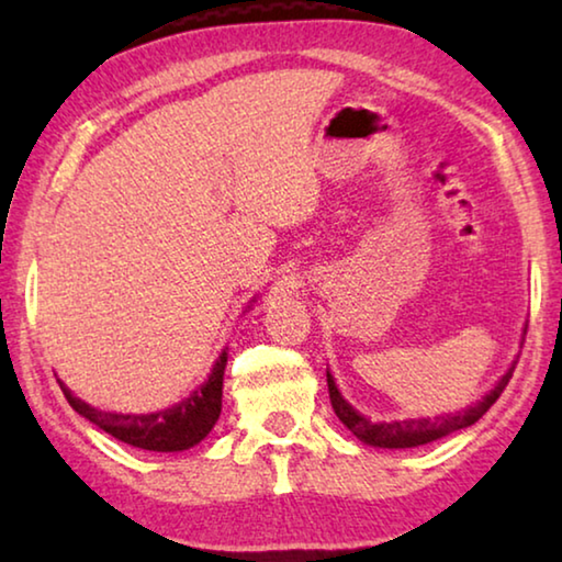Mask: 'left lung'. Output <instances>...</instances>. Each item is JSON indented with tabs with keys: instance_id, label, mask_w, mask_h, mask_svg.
Returning <instances> with one entry per match:
<instances>
[{
	"instance_id": "1",
	"label": "left lung",
	"mask_w": 562,
	"mask_h": 562,
	"mask_svg": "<svg viewBox=\"0 0 562 562\" xmlns=\"http://www.w3.org/2000/svg\"><path fill=\"white\" fill-rule=\"evenodd\" d=\"M518 364V361H516ZM516 364H513L506 374L501 376V382L491 389V394L481 398L479 404L463 408L459 414H446L436 418H412V422H392V424H372L369 418L357 414L345 398H341L335 379L327 372V386H329V402L339 422L347 426V429L357 436L359 441L369 446H379V449H412V446L431 443L441 436H449L453 431H461L465 426L479 422V418L488 412V408L496 404V398L503 394V389L508 386L513 372H516Z\"/></svg>"
}]
</instances>
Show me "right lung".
<instances>
[{
  "mask_svg": "<svg viewBox=\"0 0 562 562\" xmlns=\"http://www.w3.org/2000/svg\"><path fill=\"white\" fill-rule=\"evenodd\" d=\"M225 361L227 355L223 351V357L217 359V364L213 367L211 379H207L198 392H193V396H188L186 402H180L173 408H166V412L156 414L138 416L99 412V408L76 398L61 382L59 386L74 412L87 416L91 424H97L99 429L111 434L113 439L146 451H186L190 446L201 443L205 436L211 434L217 416H221Z\"/></svg>",
  "mask_w": 562,
  "mask_h": 562,
  "instance_id": "1",
  "label": "right lung"
}]
</instances>
